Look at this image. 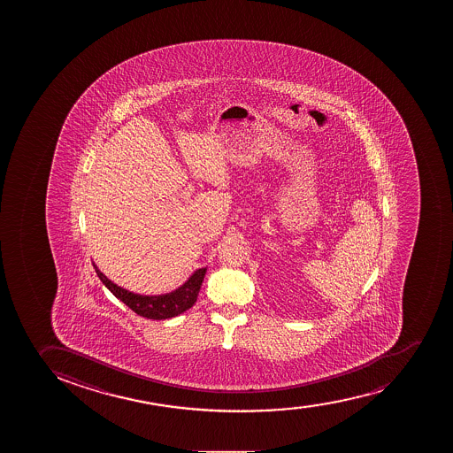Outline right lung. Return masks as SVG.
<instances>
[{"label": "right lung", "mask_w": 453, "mask_h": 453, "mask_svg": "<svg viewBox=\"0 0 453 453\" xmlns=\"http://www.w3.org/2000/svg\"><path fill=\"white\" fill-rule=\"evenodd\" d=\"M95 265L96 273L104 287L121 300L124 304L128 305L134 313L153 320H164V319L175 318L190 309L197 300V294L201 289L202 280L205 278L206 269H199L188 278V282L181 285L179 289L165 294V296H139L133 292L127 291L124 288L118 287L112 280L104 276L97 265Z\"/></svg>", "instance_id": "obj_1"}]
</instances>
